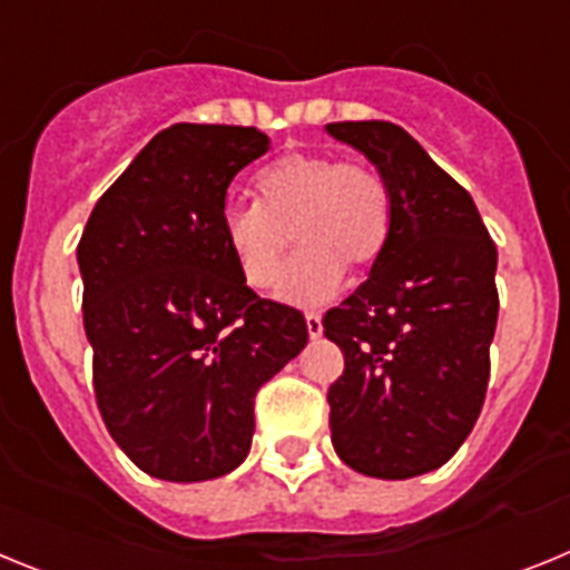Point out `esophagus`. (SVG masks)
Listing matches in <instances>:
<instances>
[{
    "label": "esophagus",
    "mask_w": 570,
    "mask_h": 570,
    "mask_svg": "<svg viewBox=\"0 0 570 570\" xmlns=\"http://www.w3.org/2000/svg\"><path fill=\"white\" fill-rule=\"evenodd\" d=\"M305 325H308L311 340H320V336H322V316L311 311V314H305Z\"/></svg>",
    "instance_id": "obj_1"
}]
</instances>
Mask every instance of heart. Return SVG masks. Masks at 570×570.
I'll return each mask as SVG.
<instances>
[{"label": "heart", "mask_w": 570, "mask_h": 570, "mask_svg": "<svg viewBox=\"0 0 570 570\" xmlns=\"http://www.w3.org/2000/svg\"><path fill=\"white\" fill-rule=\"evenodd\" d=\"M256 203L230 199L219 216L225 245L250 288H271L291 248H302L279 282V296L316 305L342 288L345 268L365 271L385 254L394 196L385 176L334 154L294 150L256 174Z\"/></svg>", "instance_id": "1"}]
</instances>
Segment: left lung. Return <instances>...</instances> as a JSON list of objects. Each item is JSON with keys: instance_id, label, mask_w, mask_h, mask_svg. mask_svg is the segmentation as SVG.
Wrapping results in <instances>:
<instances>
[{"instance_id": "8db88e82", "label": "left lung", "mask_w": 570, "mask_h": 570, "mask_svg": "<svg viewBox=\"0 0 570 570\" xmlns=\"http://www.w3.org/2000/svg\"><path fill=\"white\" fill-rule=\"evenodd\" d=\"M394 196L385 254L322 320L345 371L328 387L347 468L407 480L445 465L480 416L497 331V245L471 194L394 122H331Z\"/></svg>"}]
</instances>
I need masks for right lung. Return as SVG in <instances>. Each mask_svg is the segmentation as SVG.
I'll list each match as a JSON object with an SVG mask.
<instances>
[{
  "instance_id": "1",
  "label": "right lung",
  "mask_w": 570,
  "mask_h": 570,
  "mask_svg": "<svg viewBox=\"0 0 570 570\" xmlns=\"http://www.w3.org/2000/svg\"><path fill=\"white\" fill-rule=\"evenodd\" d=\"M268 145L256 128L170 125L105 190L79 239L99 414L156 480L239 468L256 391L308 342L299 311L245 285L219 228L230 179Z\"/></svg>"
}]
</instances>
